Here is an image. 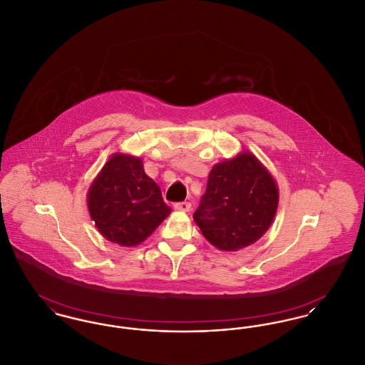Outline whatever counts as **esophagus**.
Wrapping results in <instances>:
<instances>
[{
    "mask_svg": "<svg viewBox=\"0 0 365 365\" xmlns=\"http://www.w3.org/2000/svg\"><path fill=\"white\" fill-rule=\"evenodd\" d=\"M173 208H175L176 211L189 212V211L192 210V204H190V202H187V201H183V202H176V204L173 205Z\"/></svg>",
    "mask_w": 365,
    "mask_h": 365,
    "instance_id": "1",
    "label": "esophagus"
}]
</instances>
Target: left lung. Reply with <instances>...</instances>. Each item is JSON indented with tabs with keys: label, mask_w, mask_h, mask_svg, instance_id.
Segmentation results:
<instances>
[{
	"label": "left lung",
	"mask_w": 365,
	"mask_h": 365,
	"mask_svg": "<svg viewBox=\"0 0 365 365\" xmlns=\"http://www.w3.org/2000/svg\"><path fill=\"white\" fill-rule=\"evenodd\" d=\"M279 207V187L250 151L217 163L193 217L202 236L220 251L235 252L263 236Z\"/></svg>",
	"instance_id": "left-lung-1"
}]
</instances>
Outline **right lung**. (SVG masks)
Instances as JSON below:
<instances>
[{
	"instance_id": "1",
	"label": "right lung",
	"mask_w": 365,
	"mask_h": 365,
	"mask_svg": "<svg viewBox=\"0 0 365 365\" xmlns=\"http://www.w3.org/2000/svg\"><path fill=\"white\" fill-rule=\"evenodd\" d=\"M88 211L99 233L121 247L143 242L171 214L139 157L114 153L91 183Z\"/></svg>"
}]
</instances>
